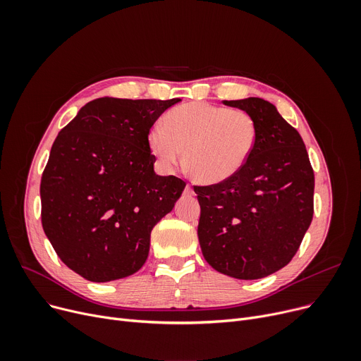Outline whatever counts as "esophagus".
Segmentation results:
<instances>
[{
	"instance_id": "1",
	"label": "esophagus",
	"mask_w": 361,
	"mask_h": 361,
	"mask_svg": "<svg viewBox=\"0 0 361 361\" xmlns=\"http://www.w3.org/2000/svg\"><path fill=\"white\" fill-rule=\"evenodd\" d=\"M185 193L187 195H195V190H193V187L190 184L185 185Z\"/></svg>"
}]
</instances>
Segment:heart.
I'll list each match as a JSON object with an SVG mask.
<instances>
[{
    "instance_id": "b5f03b06",
    "label": "heart",
    "mask_w": 361,
    "mask_h": 361,
    "mask_svg": "<svg viewBox=\"0 0 361 361\" xmlns=\"http://www.w3.org/2000/svg\"><path fill=\"white\" fill-rule=\"evenodd\" d=\"M259 137L255 118L245 111L209 102H187L171 108L164 127L149 131L147 145L165 168L183 159L192 178L216 184L234 177L252 157Z\"/></svg>"
}]
</instances>
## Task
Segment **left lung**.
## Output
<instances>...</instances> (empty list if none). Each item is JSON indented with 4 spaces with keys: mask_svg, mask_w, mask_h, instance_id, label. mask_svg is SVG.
<instances>
[{
    "mask_svg": "<svg viewBox=\"0 0 361 361\" xmlns=\"http://www.w3.org/2000/svg\"><path fill=\"white\" fill-rule=\"evenodd\" d=\"M255 118L252 157L222 183L195 185L197 235L211 267L238 279L268 276L291 262L313 219L314 173L300 133L260 98L224 101Z\"/></svg>",
    "mask_w": 361,
    "mask_h": 361,
    "instance_id": "left-lung-1",
    "label": "left lung"
}]
</instances>
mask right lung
<instances>
[{"label":"right lung","instance_id":"1","mask_svg":"<svg viewBox=\"0 0 361 361\" xmlns=\"http://www.w3.org/2000/svg\"><path fill=\"white\" fill-rule=\"evenodd\" d=\"M174 98H99L56 136L41 180V221L64 264L92 282L137 272L150 231L173 211L185 183L155 174L147 145Z\"/></svg>","mask_w":361,"mask_h":361}]
</instances>
